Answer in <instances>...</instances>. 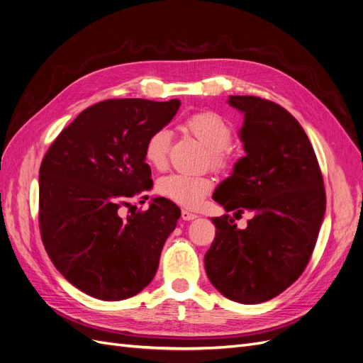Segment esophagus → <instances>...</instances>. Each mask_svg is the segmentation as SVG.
Masks as SVG:
<instances>
[{"label": "esophagus", "instance_id": "obj_1", "mask_svg": "<svg viewBox=\"0 0 363 363\" xmlns=\"http://www.w3.org/2000/svg\"><path fill=\"white\" fill-rule=\"evenodd\" d=\"M181 215H182V219H184V220H193V219L199 218V215H196V213H193V212H189V211H185V208H184Z\"/></svg>", "mask_w": 363, "mask_h": 363}]
</instances>
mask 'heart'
<instances>
[{
    "instance_id": "heart-1",
    "label": "heart",
    "mask_w": 363,
    "mask_h": 363,
    "mask_svg": "<svg viewBox=\"0 0 363 363\" xmlns=\"http://www.w3.org/2000/svg\"><path fill=\"white\" fill-rule=\"evenodd\" d=\"M185 128L208 150V157L213 167L222 169L230 163L226 148L231 145L234 132L220 114L215 111H200L189 116ZM170 147V132L157 129L147 138L144 145V157L150 166L163 169L167 163ZM212 181L206 177H191L184 174H170L160 179L159 191L166 199L181 206L194 207L211 191Z\"/></svg>"
}]
</instances>
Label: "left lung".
<instances>
[{
    "label": "left lung",
    "mask_w": 363,
    "mask_h": 363,
    "mask_svg": "<svg viewBox=\"0 0 363 363\" xmlns=\"http://www.w3.org/2000/svg\"><path fill=\"white\" fill-rule=\"evenodd\" d=\"M244 114L245 156L213 200L226 212H253L245 230L228 215L212 218L216 237L204 256L206 274L230 300L268 301L301 275L325 215V188L313 147L291 113L253 95H230Z\"/></svg>",
    "instance_id": "left-lung-1"
}]
</instances>
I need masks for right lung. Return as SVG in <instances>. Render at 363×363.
<instances>
[{
	"mask_svg": "<svg viewBox=\"0 0 363 363\" xmlns=\"http://www.w3.org/2000/svg\"><path fill=\"white\" fill-rule=\"evenodd\" d=\"M179 106L178 99L97 103L60 132L43 159L41 238L55 269L88 296L129 298L156 275L181 208L164 197L126 218L121 208L151 189L145 141Z\"/></svg>",
	"mask_w": 363,
	"mask_h": 363,
	"instance_id": "1",
	"label": "right lung"
}]
</instances>
